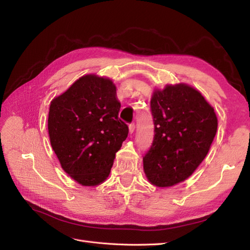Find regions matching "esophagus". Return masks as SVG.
I'll use <instances>...</instances> for the list:
<instances>
[{
  "mask_svg": "<svg viewBox=\"0 0 250 250\" xmlns=\"http://www.w3.org/2000/svg\"><path fill=\"white\" fill-rule=\"evenodd\" d=\"M134 129H135V125H134V124H130V125H129V132H130V133H133V132H134Z\"/></svg>",
  "mask_w": 250,
  "mask_h": 250,
  "instance_id": "34e87169",
  "label": "esophagus"
}]
</instances>
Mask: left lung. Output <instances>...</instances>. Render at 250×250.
<instances>
[{"mask_svg": "<svg viewBox=\"0 0 250 250\" xmlns=\"http://www.w3.org/2000/svg\"><path fill=\"white\" fill-rule=\"evenodd\" d=\"M150 104L154 139L143 157L144 172L151 185L169 188L191 176L206 158L218 120L199 90L186 83L154 89Z\"/></svg>", "mask_w": 250, "mask_h": 250, "instance_id": "obj_1", "label": "left lung"}]
</instances>
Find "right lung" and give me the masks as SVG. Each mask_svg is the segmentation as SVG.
Segmentation results:
<instances>
[{"label":"right lung","mask_w":250,"mask_h":250,"mask_svg":"<svg viewBox=\"0 0 250 250\" xmlns=\"http://www.w3.org/2000/svg\"><path fill=\"white\" fill-rule=\"evenodd\" d=\"M121 104L109 78L88 74L51 101L48 131L62 170L84 187L107 179L128 135L119 119Z\"/></svg>","instance_id":"obj_1"}]
</instances>
